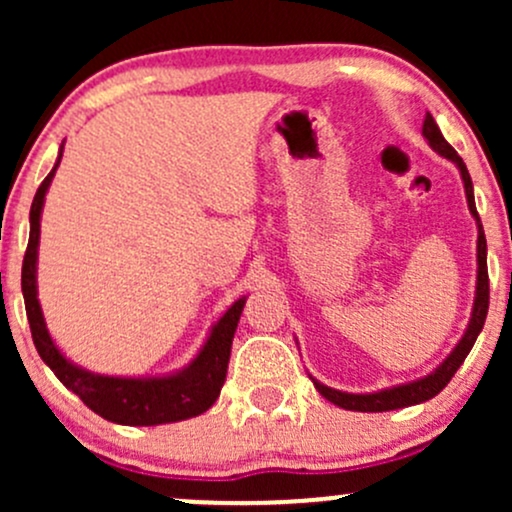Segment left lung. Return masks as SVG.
Masks as SVG:
<instances>
[{
  "label": "left lung",
  "mask_w": 512,
  "mask_h": 512,
  "mask_svg": "<svg viewBox=\"0 0 512 512\" xmlns=\"http://www.w3.org/2000/svg\"><path fill=\"white\" fill-rule=\"evenodd\" d=\"M421 134L436 151L438 156L448 158L450 163H455V168L460 170V178L464 185V197H467V207L469 214L474 216L477 221V289H474V303H472V315H469L467 330L460 337V342L455 344V349L450 351L443 361L438 363L431 373L421 375V378L409 380V383H399L392 387H383V390L375 392H344V390H334V387L322 385L320 380H313L315 390L320 392L322 397L330 399L332 404L337 407L349 409V411H392V409H404V407H414V404L428 402L443 390L445 385L450 383L452 375L457 373V368L462 366L464 358H467L469 351H472L474 342H477L479 332L484 330L486 322V313H489V272H486V236H484V226H481V219L477 214V204H474V185L472 178H469V170L464 166V161L457 156V151L445 142L443 132H440L436 120H433L431 113H426L424 117V127H421Z\"/></svg>",
  "instance_id": "8db88e82"
}]
</instances>
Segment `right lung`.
<instances>
[{"instance_id": "add662e5", "label": "right lung", "mask_w": 512, "mask_h": 512, "mask_svg": "<svg viewBox=\"0 0 512 512\" xmlns=\"http://www.w3.org/2000/svg\"><path fill=\"white\" fill-rule=\"evenodd\" d=\"M64 142L48 178L40 182L31 204V236L28 250L23 257L21 291L26 301L28 325H31L33 344L38 349L45 366H50L57 380L79 395L88 409L96 411L103 419L122 426H158L175 424V421L192 419L204 414L219 397L223 380L228 373L233 334H236L240 313H243L248 296H240L219 320L199 346L197 356L185 368L163 375H105L93 373L72 358L62 354L55 344L45 322L43 308L38 301V248H40V219H43L45 195H48L55 170L62 161Z\"/></svg>"}]
</instances>
